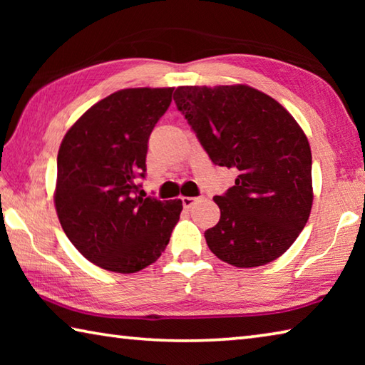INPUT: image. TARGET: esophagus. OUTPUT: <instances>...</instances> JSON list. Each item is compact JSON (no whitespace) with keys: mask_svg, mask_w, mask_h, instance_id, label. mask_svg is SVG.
Masks as SVG:
<instances>
[{"mask_svg":"<svg viewBox=\"0 0 365 365\" xmlns=\"http://www.w3.org/2000/svg\"><path fill=\"white\" fill-rule=\"evenodd\" d=\"M197 200H200V197H195V196H182L183 207H191Z\"/></svg>","mask_w":365,"mask_h":365,"instance_id":"esophagus-1","label":"esophagus"}]
</instances>
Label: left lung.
Segmentation results:
<instances>
[{
    "instance_id": "obj_1",
    "label": "left lung",
    "mask_w": 365,
    "mask_h": 365,
    "mask_svg": "<svg viewBox=\"0 0 365 365\" xmlns=\"http://www.w3.org/2000/svg\"><path fill=\"white\" fill-rule=\"evenodd\" d=\"M174 100L212 163L238 170L233 187L214 197L220 219L205 232L209 250L235 267L275 261L311 214L306 133L279 101L243 83L178 86Z\"/></svg>"
}]
</instances>
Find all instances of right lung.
<instances>
[{
    "mask_svg": "<svg viewBox=\"0 0 365 365\" xmlns=\"http://www.w3.org/2000/svg\"><path fill=\"white\" fill-rule=\"evenodd\" d=\"M174 88H125L93 104L61 141L54 207L64 233L98 267L133 274L156 262L182 201L143 197L148 138Z\"/></svg>",
    "mask_w": 365,
    "mask_h": 365,
    "instance_id": "obj_1",
    "label": "right lung"
}]
</instances>
